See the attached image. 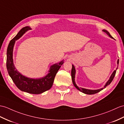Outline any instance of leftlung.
Segmentation results:
<instances>
[{"mask_svg": "<svg viewBox=\"0 0 124 124\" xmlns=\"http://www.w3.org/2000/svg\"><path fill=\"white\" fill-rule=\"evenodd\" d=\"M104 32H106V34L109 36L111 38H113L112 36H111L110 35V34H109V32H108V31H106V30H103ZM119 63V60H118V62H117V64H118ZM75 72H76V71H75V67L74 65H72V69H71V78H72V83H73V84L75 86V87H76V88L79 90V91H80L81 92H82L84 93H86V94H88V95H92V94H95V93H97L99 92H101V90L103 89L104 88H106V87H107V86L109 85V84L111 83V81H113L114 78L115 77V74H116V70H114V71L113 72L112 75H111V76L109 78V79L108 80V81L107 82V83L106 84V85H105V86L103 87V88H102L101 89H97V90H89V89H85V88H80V87H78L76 83H75Z\"/></svg>", "mask_w": 124, "mask_h": 124, "instance_id": "left-lung-1", "label": "left lung"}]
</instances>
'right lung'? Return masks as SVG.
I'll list each match as a JSON object with an SVG mask.
<instances>
[{
	"label": "right lung",
	"instance_id": "1",
	"mask_svg": "<svg viewBox=\"0 0 124 124\" xmlns=\"http://www.w3.org/2000/svg\"><path fill=\"white\" fill-rule=\"evenodd\" d=\"M31 29L28 26L23 27L17 35L10 40L7 50L6 66L8 74L16 86L22 91L32 94H39L50 89L52 87L57 72L64 62L51 66L48 74L41 79H30L21 75L15 68L13 63V51L15 40L19 39L27 31Z\"/></svg>",
	"mask_w": 124,
	"mask_h": 124
}]
</instances>
